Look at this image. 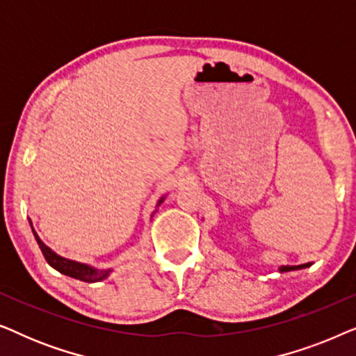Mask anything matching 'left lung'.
I'll return each instance as SVG.
<instances>
[{"label": "left lung", "instance_id": "1", "mask_svg": "<svg viewBox=\"0 0 356 356\" xmlns=\"http://www.w3.org/2000/svg\"><path fill=\"white\" fill-rule=\"evenodd\" d=\"M308 264H301V266H282L280 267V272H289V270H295V269H303V267H306Z\"/></svg>", "mask_w": 356, "mask_h": 356}]
</instances>
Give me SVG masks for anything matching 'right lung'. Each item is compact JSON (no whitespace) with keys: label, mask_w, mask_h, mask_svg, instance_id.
I'll use <instances>...</instances> for the list:
<instances>
[{"label":"right lung","mask_w":356,"mask_h":356,"mask_svg":"<svg viewBox=\"0 0 356 356\" xmlns=\"http://www.w3.org/2000/svg\"><path fill=\"white\" fill-rule=\"evenodd\" d=\"M163 199L165 197H160L159 199L157 207L163 202ZM155 212H157V211H155ZM29 222H31V220H29ZM31 228H32L33 236H35V240L38 243V248H40L42 252H43V256H45L47 262L53 267V269H56L58 272H61V274H65L67 277H72V279H77V280H82V282H89V284L105 280L106 277L110 275L111 269H95V267H92L89 264H84V262H77V261H72V259H66V257L56 254V252L53 251L51 248H48L45 243L40 240V236H38L37 232L33 230L32 222H31Z\"/></svg>","instance_id":"obj_1"}]
</instances>
